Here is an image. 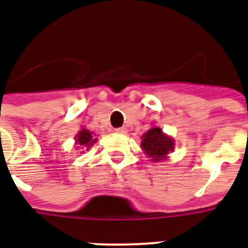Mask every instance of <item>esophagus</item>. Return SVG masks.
<instances>
[{
	"mask_svg": "<svg viewBox=\"0 0 248 248\" xmlns=\"http://www.w3.org/2000/svg\"><path fill=\"white\" fill-rule=\"evenodd\" d=\"M115 131L119 133V134H126V133H127V129H126V127H119V129H117Z\"/></svg>",
	"mask_w": 248,
	"mask_h": 248,
	"instance_id": "34e87169",
	"label": "esophagus"
}]
</instances>
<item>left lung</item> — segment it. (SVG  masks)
Returning a JSON list of instances; mask_svg holds the SVG:
<instances>
[{
    "mask_svg": "<svg viewBox=\"0 0 248 248\" xmlns=\"http://www.w3.org/2000/svg\"><path fill=\"white\" fill-rule=\"evenodd\" d=\"M175 142L170 135L163 133V130L158 126L151 127L142 135L140 147L145 151V154L151 158L153 162H159L167 159L169 153L174 150Z\"/></svg>",
    "mask_w": 248,
    "mask_h": 248,
    "instance_id": "8db88e82",
    "label": "left lung"
}]
</instances>
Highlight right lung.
<instances>
[{"instance_id": "obj_1", "label": "right lung", "mask_w": 248, "mask_h": 248, "mask_svg": "<svg viewBox=\"0 0 248 248\" xmlns=\"http://www.w3.org/2000/svg\"><path fill=\"white\" fill-rule=\"evenodd\" d=\"M97 142V138H94V134H93L90 130L85 129V127H82L79 131H78V134L76 135V145H78L77 147L78 149H90L94 143Z\"/></svg>"}]
</instances>
